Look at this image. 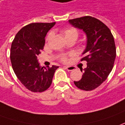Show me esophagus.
Listing matches in <instances>:
<instances>
[{"mask_svg": "<svg viewBox=\"0 0 125 125\" xmlns=\"http://www.w3.org/2000/svg\"><path fill=\"white\" fill-rule=\"evenodd\" d=\"M68 71H72V70H74V67L73 66H65L64 67Z\"/></svg>", "mask_w": 125, "mask_h": 125, "instance_id": "1", "label": "esophagus"}]
</instances>
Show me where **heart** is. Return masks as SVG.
<instances>
[{
	"label": "heart",
	"instance_id": "b5f03b06",
	"mask_svg": "<svg viewBox=\"0 0 125 125\" xmlns=\"http://www.w3.org/2000/svg\"><path fill=\"white\" fill-rule=\"evenodd\" d=\"M63 33L64 35V36H65V38L66 39L68 38H70V37H75V38H77L78 37V31L76 29H74V28H66L65 29H63ZM52 36V33H48V36H47V38H46V40H48ZM61 59L62 60V61H66V57L64 55L62 56V57H61Z\"/></svg>",
	"mask_w": 125,
	"mask_h": 125
}]
</instances>
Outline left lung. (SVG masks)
Listing matches in <instances>:
<instances>
[{"label": "left lung", "mask_w": 125, "mask_h": 125, "mask_svg": "<svg viewBox=\"0 0 125 125\" xmlns=\"http://www.w3.org/2000/svg\"><path fill=\"white\" fill-rule=\"evenodd\" d=\"M75 28L83 30L87 36L86 48L81 61H86L87 67L81 71L82 78L74 81L78 88L85 91L94 90L104 82L114 66L116 56L114 39L111 31L101 21L91 16L68 20Z\"/></svg>", "instance_id": "1"}]
</instances>
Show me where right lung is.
<instances>
[{
  "instance_id": "right-lung-1",
  "label": "right lung",
  "mask_w": 125,
  "mask_h": 125,
  "mask_svg": "<svg viewBox=\"0 0 125 125\" xmlns=\"http://www.w3.org/2000/svg\"><path fill=\"white\" fill-rule=\"evenodd\" d=\"M55 24L31 23L16 34L11 46L10 59L16 77L24 87L33 92H42L51 86L59 66L41 67L38 55L45 44V37Z\"/></svg>"
}]
</instances>
